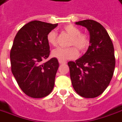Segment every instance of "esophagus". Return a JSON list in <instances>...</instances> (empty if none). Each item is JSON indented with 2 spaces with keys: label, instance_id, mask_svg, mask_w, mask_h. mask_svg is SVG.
Here are the masks:
<instances>
[{
  "label": "esophagus",
  "instance_id": "34e87169",
  "mask_svg": "<svg viewBox=\"0 0 122 122\" xmlns=\"http://www.w3.org/2000/svg\"><path fill=\"white\" fill-rule=\"evenodd\" d=\"M58 62L60 64H66V61H63V60H58Z\"/></svg>",
  "mask_w": 122,
  "mask_h": 122
}]
</instances>
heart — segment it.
<instances>
[{"instance_id": "heart-1", "label": "heart", "mask_w": 122, "mask_h": 122, "mask_svg": "<svg viewBox=\"0 0 122 122\" xmlns=\"http://www.w3.org/2000/svg\"><path fill=\"white\" fill-rule=\"evenodd\" d=\"M63 30L72 36L70 46L74 47L68 48H57L53 50L51 56L59 60L65 61L67 60L76 58L78 55V51L83 53L86 50L90 44L89 38L86 34L81 33L80 29L72 25H65ZM48 44L52 46H56L58 44V35L55 31H51L47 36Z\"/></svg>"}]
</instances>
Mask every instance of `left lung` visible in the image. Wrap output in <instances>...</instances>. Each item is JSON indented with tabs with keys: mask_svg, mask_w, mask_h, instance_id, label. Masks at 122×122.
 I'll return each instance as SVG.
<instances>
[{
	"mask_svg": "<svg viewBox=\"0 0 122 122\" xmlns=\"http://www.w3.org/2000/svg\"><path fill=\"white\" fill-rule=\"evenodd\" d=\"M75 23L88 29L91 45L81 58L68 62L72 85L81 97L95 98L103 93L112 78L116 65L113 45L99 23L86 19Z\"/></svg>",
	"mask_w": 122,
	"mask_h": 122,
	"instance_id": "8db88e82",
	"label": "left lung"
}]
</instances>
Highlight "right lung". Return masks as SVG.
I'll return each mask as SVG.
<instances>
[{
  "label": "right lung",
  "mask_w": 122,
  "mask_h": 122,
  "mask_svg": "<svg viewBox=\"0 0 122 122\" xmlns=\"http://www.w3.org/2000/svg\"><path fill=\"white\" fill-rule=\"evenodd\" d=\"M58 23L33 21L17 32L10 50L11 71L21 89L29 97L42 98L51 92L59 66L57 58L46 62L50 55L47 36Z\"/></svg>",
  "instance_id": "1"
}]
</instances>
